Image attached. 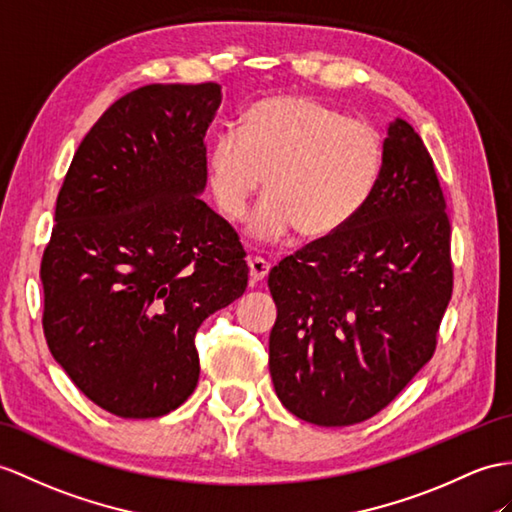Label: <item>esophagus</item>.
I'll use <instances>...</instances> for the list:
<instances>
[{
	"instance_id": "34e87169",
	"label": "esophagus",
	"mask_w": 512,
	"mask_h": 512,
	"mask_svg": "<svg viewBox=\"0 0 512 512\" xmlns=\"http://www.w3.org/2000/svg\"><path fill=\"white\" fill-rule=\"evenodd\" d=\"M247 265H249V278H252V282H263L267 278L269 269H271L267 260H263L260 256L249 258Z\"/></svg>"
}]
</instances>
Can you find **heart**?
I'll return each mask as SVG.
<instances>
[{"instance_id":"heart-1","label":"heart","mask_w":512,"mask_h":512,"mask_svg":"<svg viewBox=\"0 0 512 512\" xmlns=\"http://www.w3.org/2000/svg\"><path fill=\"white\" fill-rule=\"evenodd\" d=\"M382 158V136L367 121L313 97H269L245 112L241 132L217 136L210 189L223 215L241 219L265 184L269 193L247 221L254 239H280L291 228L321 239L367 204Z\"/></svg>"}]
</instances>
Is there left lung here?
I'll list each match as a JSON object with an SVG mask.
<instances>
[{"instance_id": "left-lung-1", "label": "left lung", "mask_w": 512, "mask_h": 512, "mask_svg": "<svg viewBox=\"0 0 512 512\" xmlns=\"http://www.w3.org/2000/svg\"><path fill=\"white\" fill-rule=\"evenodd\" d=\"M382 149L360 213L269 271L273 389L315 426H354L389 406L432 358L452 297L450 219L428 149L404 119Z\"/></svg>"}]
</instances>
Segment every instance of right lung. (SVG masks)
Returning <instances> with one entry per match:
<instances>
[{"instance_id":"obj_1","label":"right lung","mask_w":512,"mask_h":512,"mask_svg":"<svg viewBox=\"0 0 512 512\" xmlns=\"http://www.w3.org/2000/svg\"><path fill=\"white\" fill-rule=\"evenodd\" d=\"M221 86L147 84L84 136L41 282L49 352L93 404L167 415L199 380L195 332L247 289L239 236L202 197Z\"/></svg>"}]
</instances>
